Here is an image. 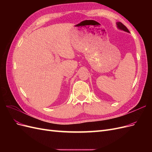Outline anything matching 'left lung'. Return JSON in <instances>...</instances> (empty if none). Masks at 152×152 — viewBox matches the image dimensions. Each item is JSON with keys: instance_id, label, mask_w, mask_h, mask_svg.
<instances>
[{"instance_id": "obj_1", "label": "left lung", "mask_w": 152, "mask_h": 152, "mask_svg": "<svg viewBox=\"0 0 152 152\" xmlns=\"http://www.w3.org/2000/svg\"><path fill=\"white\" fill-rule=\"evenodd\" d=\"M117 26L118 29H120L121 30H124L126 32H128V33H129V30L127 28V27L124 25H123L121 22H117Z\"/></svg>"}]
</instances>
